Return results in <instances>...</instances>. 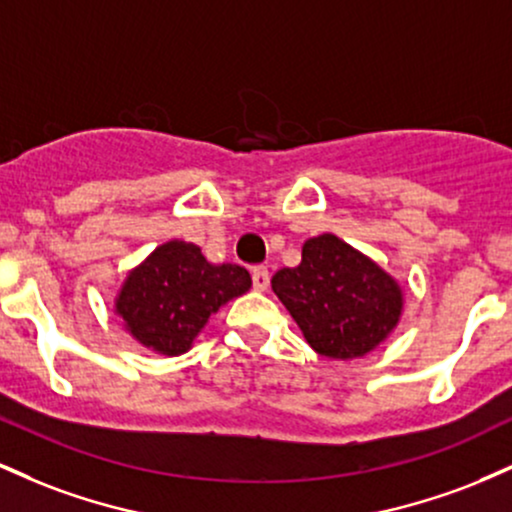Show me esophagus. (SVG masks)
I'll use <instances>...</instances> for the list:
<instances>
[{
    "label": "esophagus",
    "instance_id": "1",
    "mask_svg": "<svg viewBox=\"0 0 512 512\" xmlns=\"http://www.w3.org/2000/svg\"><path fill=\"white\" fill-rule=\"evenodd\" d=\"M252 286H255V291H260V293L269 289V269L267 267L252 269Z\"/></svg>",
    "mask_w": 512,
    "mask_h": 512
}]
</instances>
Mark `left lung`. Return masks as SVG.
<instances>
[{"label":"left lung","mask_w":512,"mask_h":512,"mask_svg":"<svg viewBox=\"0 0 512 512\" xmlns=\"http://www.w3.org/2000/svg\"><path fill=\"white\" fill-rule=\"evenodd\" d=\"M272 291L305 342L334 361L368 356L404 313L402 284L334 233L305 240L301 264L279 269Z\"/></svg>","instance_id":"left-lung-1"}]
</instances>
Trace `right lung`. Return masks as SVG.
<instances>
[{"instance_id": "1", "label": "right lung", "mask_w": 512, "mask_h": 512, "mask_svg": "<svg viewBox=\"0 0 512 512\" xmlns=\"http://www.w3.org/2000/svg\"><path fill=\"white\" fill-rule=\"evenodd\" d=\"M250 272L240 264H214L199 245L166 240L132 267L115 293V315L132 339L161 356L192 349L209 317L248 293Z\"/></svg>"}]
</instances>
